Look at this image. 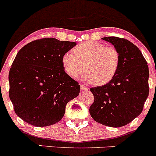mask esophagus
Wrapping results in <instances>:
<instances>
[{
  "label": "esophagus",
  "instance_id": "esophagus-1",
  "mask_svg": "<svg viewBox=\"0 0 156 156\" xmlns=\"http://www.w3.org/2000/svg\"><path fill=\"white\" fill-rule=\"evenodd\" d=\"M80 88H81L82 90H87L88 89V87L87 86L83 85V84H80Z\"/></svg>",
  "mask_w": 156,
  "mask_h": 156
}]
</instances>
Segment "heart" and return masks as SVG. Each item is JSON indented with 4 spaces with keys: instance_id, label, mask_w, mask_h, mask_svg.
Masks as SVG:
<instances>
[{
    "instance_id": "1",
    "label": "heart",
    "mask_w": 156,
    "mask_h": 156,
    "mask_svg": "<svg viewBox=\"0 0 156 156\" xmlns=\"http://www.w3.org/2000/svg\"><path fill=\"white\" fill-rule=\"evenodd\" d=\"M75 54L67 52L63 55L62 63L69 76L76 78L86 69L82 78L105 85L115 77L120 65V54L116 48L96 42H85L73 49Z\"/></svg>"
}]
</instances>
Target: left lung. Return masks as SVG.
Returning a JSON list of instances; mask_svg holds the SVG:
<instances>
[{"instance_id": "left-lung-1", "label": "left lung", "mask_w": 156, "mask_h": 156, "mask_svg": "<svg viewBox=\"0 0 156 156\" xmlns=\"http://www.w3.org/2000/svg\"><path fill=\"white\" fill-rule=\"evenodd\" d=\"M120 54V65L113 79L102 87L91 88L94 103L89 108L97 122L113 128L126 125L142 112L149 94V69L140 50L125 39L102 38Z\"/></svg>"}]
</instances>
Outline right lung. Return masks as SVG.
<instances>
[{
    "label": "right lung",
    "mask_w": 156,
    "mask_h": 156,
    "mask_svg": "<svg viewBox=\"0 0 156 156\" xmlns=\"http://www.w3.org/2000/svg\"><path fill=\"white\" fill-rule=\"evenodd\" d=\"M74 42L43 38L20 50L9 73V98L15 114L37 127L49 126L64 117L67 103L80 86L64 71L63 55Z\"/></svg>",
    "instance_id": "1"
}]
</instances>
